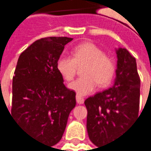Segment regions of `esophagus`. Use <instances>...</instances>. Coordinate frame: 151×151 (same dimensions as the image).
Segmentation results:
<instances>
[{
    "label": "esophagus",
    "instance_id": "34e87169",
    "mask_svg": "<svg viewBox=\"0 0 151 151\" xmlns=\"http://www.w3.org/2000/svg\"><path fill=\"white\" fill-rule=\"evenodd\" d=\"M76 101L78 104H83L84 103V99L83 97H81L80 95H76Z\"/></svg>",
    "mask_w": 151,
    "mask_h": 151
}]
</instances>
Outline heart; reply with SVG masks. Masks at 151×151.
<instances>
[{
  "instance_id": "obj_1",
  "label": "heart",
  "mask_w": 151,
  "mask_h": 151,
  "mask_svg": "<svg viewBox=\"0 0 151 151\" xmlns=\"http://www.w3.org/2000/svg\"><path fill=\"white\" fill-rule=\"evenodd\" d=\"M87 64L83 71L84 77L78 78L68 85L78 95L85 96L95 90L97 84L104 88L108 86L114 77L115 65L104 52L91 42L75 47L73 57L63 55L57 62V70L66 81H71L75 76L77 65Z\"/></svg>"
}]
</instances>
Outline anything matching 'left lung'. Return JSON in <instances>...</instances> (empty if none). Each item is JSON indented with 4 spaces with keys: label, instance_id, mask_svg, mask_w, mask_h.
Masks as SVG:
<instances>
[{
    "label": "left lung",
    "instance_id": "obj_1",
    "mask_svg": "<svg viewBox=\"0 0 151 151\" xmlns=\"http://www.w3.org/2000/svg\"><path fill=\"white\" fill-rule=\"evenodd\" d=\"M115 50L118 60L114 85L84 102L88 134L98 147L119 137L139 115L140 79L136 60L126 48Z\"/></svg>",
    "mask_w": 151,
    "mask_h": 151
}]
</instances>
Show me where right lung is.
Listing matches in <instances>:
<instances>
[{
    "label": "right lung",
    "mask_w": 151,
    "mask_h": 151,
    "mask_svg": "<svg viewBox=\"0 0 151 151\" xmlns=\"http://www.w3.org/2000/svg\"><path fill=\"white\" fill-rule=\"evenodd\" d=\"M70 37L37 40L19 57L12 80V115L32 138L49 146L58 143L75 92L68 89L57 70V62Z\"/></svg>",
    "instance_id": "obj_1"
}]
</instances>
